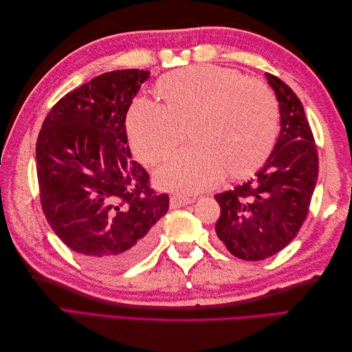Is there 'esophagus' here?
Here are the masks:
<instances>
[{"label":"esophagus","instance_id":"obj_1","mask_svg":"<svg viewBox=\"0 0 352 352\" xmlns=\"http://www.w3.org/2000/svg\"><path fill=\"white\" fill-rule=\"evenodd\" d=\"M190 202H192V199L186 195H173L172 198H170V207L172 208L185 207V206L190 204Z\"/></svg>","mask_w":352,"mask_h":352}]
</instances>
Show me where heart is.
<instances>
[{
  "label": "heart",
  "mask_w": 352,
  "mask_h": 352,
  "mask_svg": "<svg viewBox=\"0 0 352 352\" xmlns=\"http://www.w3.org/2000/svg\"><path fill=\"white\" fill-rule=\"evenodd\" d=\"M162 107L135 100L126 113L133 154L144 164L162 162L185 140L195 145L175 154L155 172V182L185 192L254 175L269 158L278 136L279 110L264 83L233 69L189 66L158 79Z\"/></svg>",
  "instance_id": "obj_1"
}]
</instances>
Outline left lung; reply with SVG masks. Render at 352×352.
Segmentation results:
<instances>
[{
	"mask_svg": "<svg viewBox=\"0 0 352 352\" xmlns=\"http://www.w3.org/2000/svg\"><path fill=\"white\" fill-rule=\"evenodd\" d=\"M279 101L280 133L252 179L214 198L220 204L219 239L242 260L269 258L301 229L318 175V157L304 107L279 78L265 73Z\"/></svg>",
	"mask_w": 352,
	"mask_h": 352,
	"instance_id": "8db88e82",
	"label": "left lung"
}]
</instances>
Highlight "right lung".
<instances>
[{"mask_svg": "<svg viewBox=\"0 0 352 352\" xmlns=\"http://www.w3.org/2000/svg\"><path fill=\"white\" fill-rule=\"evenodd\" d=\"M150 72L102 73L69 92L45 117L36 142L41 206L56 235L92 267L120 270L157 238L168 195L155 194L133 162L126 113Z\"/></svg>", "mask_w": 352, "mask_h": 352, "instance_id": "add662e5", "label": "right lung"}]
</instances>
